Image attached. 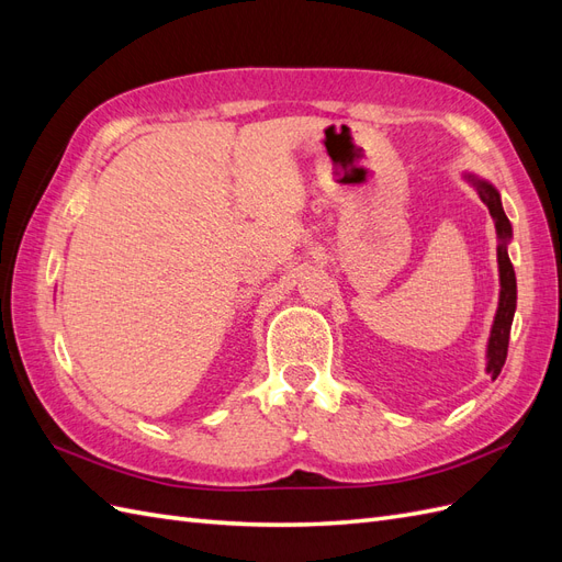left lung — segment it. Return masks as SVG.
I'll use <instances>...</instances> for the list:
<instances>
[{
    "instance_id": "8db88e82",
    "label": "left lung",
    "mask_w": 562,
    "mask_h": 562,
    "mask_svg": "<svg viewBox=\"0 0 562 562\" xmlns=\"http://www.w3.org/2000/svg\"><path fill=\"white\" fill-rule=\"evenodd\" d=\"M475 190H479L481 201L487 206L492 220H495V227L499 234V248H497V262H499V307H497V316L495 323H492V333H490V342H487V372L492 375V380H497V375L504 368L506 361V351H508V335H512V323H514V314H516V271L512 260H508L506 252V244L512 239V223L502 209V199L499 192L485 180H479L473 176H467Z\"/></svg>"
}]
</instances>
